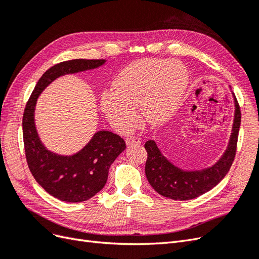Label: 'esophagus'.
Returning a JSON list of instances; mask_svg holds the SVG:
<instances>
[{"label":"esophagus","mask_w":259,"mask_h":259,"mask_svg":"<svg viewBox=\"0 0 259 259\" xmlns=\"http://www.w3.org/2000/svg\"><path fill=\"white\" fill-rule=\"evenodd\" d=\"M142 143V139H139L138 137H128L126 138V145L132 146V145H139Z\"/></svg>","instance_id":"1"}]
</instances>
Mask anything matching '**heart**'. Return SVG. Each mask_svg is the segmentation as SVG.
Returning a JSON list of instances; mask_svg holds the SVG:
<instances>
[{"mask_svg": "<svg viewBox=\"0 0 259 259\" xmlns=\"http://www.w3.org/2000/svg\"><path fill=\"white\" fill-rule=\"evenodd\" d=\"M188 82V70L178 60H137L116 74L113 91L103 93L101 110L120 132H127L138 123V108L146 122L159 124L173 113Z\"/></svg>", "mask_w": 259, "mask_h": 259, "instance_id": "b5f03b06", "label": "heart"}]
</instances>
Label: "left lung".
I'll return each mask as SVG.
<instances>
[{"mask_svg":"<svg viewBox=\"0 0 259 259\" xmlns=\"http://www.w3.org/2000/svg\"><path fill=\"white\" fill-rule=\"evenodd\" d=\"M229 89L231 91V86ZM231 94L234 103L231 134L226 150L213 165L201 169H183L162 153L154 140H148L145 144L148 153L146 176L149 184L159 194L171 200H191L213 189L228 173L236 155L241 124L240 107L232 91Z\"/></svg>","mask_w":259,"mask_h":259,"instance_id":"left-lung-1","label":"left lung"}]
</instances>
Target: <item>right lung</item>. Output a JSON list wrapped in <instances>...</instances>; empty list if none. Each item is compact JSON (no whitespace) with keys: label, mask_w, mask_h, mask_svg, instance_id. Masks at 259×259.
Masks as SVG:
<instances>
[{"label":"right lung","mask_w":259,"mask_h":259,"mask_svg":"<svg viewBox=\"0 0 259 259\" xmlns=\"http://www.w3.org/2000/svg\"><path fill=\"white\" fill-rule=\"evenodd\" d=\"M106 59H73L49 69L36 83L22 117L23 144L31 174L52 197L65 202H83L105 187L109 168L124 150V140L109 131H98L81 150L70 155L46 148L35 126V107L43 91L58 77L104 66Z\"/></svg>","instance_id":"1"}]
</instances>
